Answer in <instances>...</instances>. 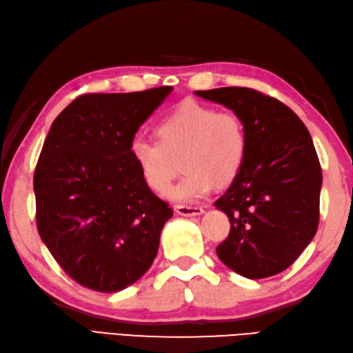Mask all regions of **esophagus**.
Returning a JSON list of instances; mask_svg holds the SVG:
<instances>
[{
	"instance_id": "obj_1",
	"label": "esophagus",
	"mask_w": 353,
	"mask_h": 353,
	"mask_svg": "<svg viewBox=\"0 0 353 353\" xmlns=\"http://www.w3.org/2000/svg\"><path fill=\"white\" fill-rule=\"evenodd\" d=\"M175 210L178 214H181V216H199V214L204 213L203 207H192V205H176Z\"/></svg>"
}]
</instances>
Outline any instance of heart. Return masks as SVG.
Masks as SVG:
<instances>
[{
    "label": "heart",
    "mask_w": 353,
    "mask_h": 353,
    "mask_svg": "<svg viewBox=\"0 0 353 353\" xmlns=\"http://www.w3.org/2000/svg\"><path fill=\"white\" fill-rule=\"evenodd\" d=\"M160 140L135 137L129 154L146 184L157 192L168 187L178 169L185 170L166 190L176 203H196L212 192L214 183H232L245 161L248 137L234 112L184 100L158 125Z\"/></svg>",
    "instance_id": "b5f03b06"
}]
</instances>
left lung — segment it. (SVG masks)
Masks as SVG:
<instances>
[{
	"label": "left lung",
	"instance_id": "1",
	"mask_svg": "<svg viewBox=\"0 0 353 353\" xmlns=\"http://www.w3.org/2000/svg\"><path fill=\"white\" fill-rule=\"evenodd\" d=\"M195 94L237 114L248 137L241 172L214 203L232 224L216 254L247 279L279 274L319 228L323 175L311 134L285 103L256 90L225 86Z\"/></svg>",
	"mask_w": 353,
	"mask_h": 353
}]
</instances>
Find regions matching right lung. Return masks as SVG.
<instances>
[{
	"label": "right lung",
	"instance_id": "1",
	"mask_svg": "<svg viewBox=\"0 0 353 353\" xmlns=\"http://www.w3.org/2000/svg\"><path fill=\"white\" fill-rule=\"evenodd\" d=\"M172 90L83 94L56 117L42 146L33 178L39 236L92 291L117 292L145 274L174 214L129 154Z\"/></svg>",
	"mask_w": 353,
	"mask_h": 353
}]
</instances>
